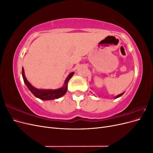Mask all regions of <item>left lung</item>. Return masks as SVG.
<instances>
[{"label":"left lung","instance_id":"8db88e82","mask_svg":"<svg viewBox=\"0 0 153 153\" xmlns=\"http://www.w3.org/2000/svg\"><path fill=\"white\" fill-rule=\"evenodd\" d=\"M124 94V92H123V93H121V94H119V95H117V96H115V99H116V98H119V97H121L123 94Z\"/></svg>","mask_w":153,"mask_h":153}]
</instances>
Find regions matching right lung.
Listing matches in <instances>:
<instances>
[{
  "label": "right lung",
  "instance_id": "right-lung-1",
  "mask_svg": "<svg viewBox=\"0 0 153 153\" xmlns=\"http://www.w3.org/2000/svg\"><path fill=\"white\" fill-rule=\"evenodd\" d=\"M74 75V72H72L69 74V75L67 76L66 79L64 81V85L59 88L57 89H37V88L32 86L29 81L25 77V71L24 68H22V77L24 79V83L26 86L28 87L29 91L33 94L36 98H38L41 100H53L55 99H58L61 97L63 96L66 94L68 90V84L69 80Z\"/></svg>",
  "mask_w": 153,
  "mask_h": 153
}]
</instances>
